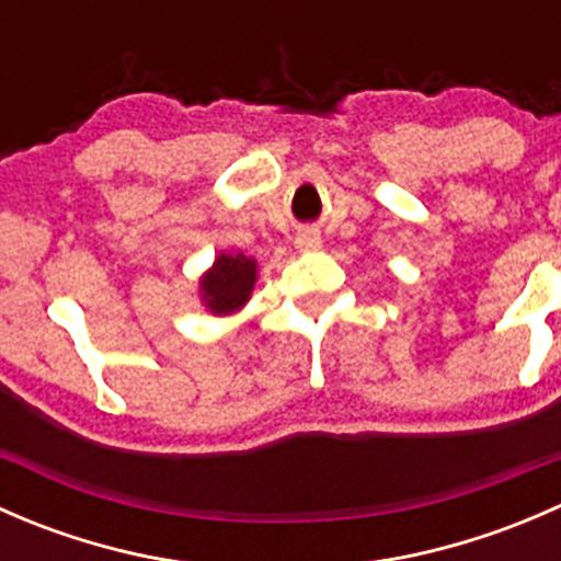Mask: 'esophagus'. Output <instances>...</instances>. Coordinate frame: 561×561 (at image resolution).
Listing matches in <instances>:
<instances>
[{"label":"esophagus","mask_w":561,"mask_h":561,"mask_svg":"<svg viewBox=\"0 0 561 561\" xmlns=\"http://www.w3.org/2000/svg\"><path fill=\"white\" fill-rule=\"evenodd\" d=\"M296 247L298 252H317V249L322 247L320 233H317V230H304V233L296 236Z\"/></svg>","instance_id":"34e87169"}]
</instances>
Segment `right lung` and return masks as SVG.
Returning <instances> with one entry per match:
<instances>
[{"instance_id": "add662e5", "label": "right lung", "mask_w": 561, "mask_h": 561, "mask_svg": "<svg viewBox=\"0 0 561 561\" xmlns=\"http://www.w3.org/2000/svg\"><path fill=\"white\" fill-rule=\"evenodd\" d=\"M257 282V260L244 252H219L211 268L203 271L197 282V296L206 312L222 317L236 314L247 307Z\"/></svg>"}]
</instances>
